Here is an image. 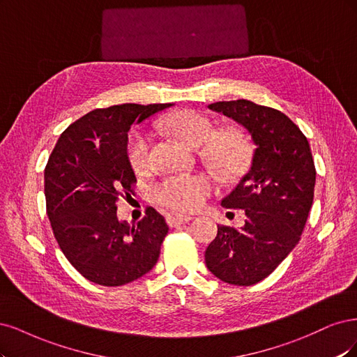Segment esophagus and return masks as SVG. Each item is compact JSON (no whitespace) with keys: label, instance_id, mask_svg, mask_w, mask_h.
Wrapping results in <instances>:
<instances>
[{"label":"esophagus","instance_id":"obj_1","mask_svg":"<svg viewBox=\"0 0 357 357\" xmlns=\"http://www.w3.org/2000/svg\"><path fill=\"white\" fill-rule=\"evenodd\" d=\"M192 220V216L190 215H181V213H169L166 215V221L169 224V227H178L183 222H188Z\"/></svg>","mask_w":357,"mask_h":357}]
</instances>
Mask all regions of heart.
Returning a JSON list of instances; mask_svg holds the SVG:
<instances>
[{
  "label": "heart",
  "instance_id": "1",
  "mask_svg": "<svg viewBox=\"0 0 357 357\" xmlns=\"http://www.w3.org/2000/svg\"><path fill=\"white\" fill-rule=\"evenodd\" d=\"M160 128L175 133L190 146H202L204 155L225 176L243 172L250 160V139L243 129L227 126L215 130V123L197 111H179L166 117ZM128 158L135 172H142L149 163V135L136 130L128 142ZM215 187L206 175L167 176L153 187V199L174 211H194L200 208Z\"/></svg>",
  "mask_w": 357,
  "mask_h": 357
}]
</instances>
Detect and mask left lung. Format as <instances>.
Here are the masks:
<instances>
[{"label": "left lung", "instance_id": "obj_1", "mask_svg": "<svg viewBox=\"0 0 357 357\" xmlns=\"http://www.w3.org/2000/svg\"><path fill=\"white\" fill-rule=\"evenodd\" d=\"M257 145L248 174L222 200L243 209L245 225H218L204 252L206 267L225 283L250 286L270 275L298 245L312 209L316 167L300 128L283 112L238 99L211 103Z\"/></svg>", "mask_w": 357, "mask_h": 357}]
</instances>
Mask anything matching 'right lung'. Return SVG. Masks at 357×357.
<instances>
[{
    "mask_svg": "<svg viewBox=\"0 0 357 357\" xmlns=\"http://www.w3.org/2000/svg\"><path fill=\"white\" fill-rule=\"evenodd\" d=\"M172 103H123L90 111L59 137L44 170L45 208L66 259L90 282L121 286L151 270L169 231L146 208L136 224L119 221L117 200L136 182L129 130Z\"/></svg>",
    "mask_w": 357,
    "mask_h": 357,
    "instance_id": "right-lung-1",
    "label": "right lung"
}]
</instances>
